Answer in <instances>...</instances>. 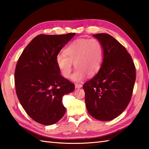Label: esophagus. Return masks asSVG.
<instances>
[{"label":"esophagus","instance_id":"34e87169","mask_svg":"<svg viewBox=\"0 0 149 149\" xmlns=\"http://www.w3.org/2000/svg\"><path fill=\"white\" fill-rule=\"evenodd\" d=\"M82 86H83V85H82L81 84H79V83H75V88H77V89L81 88Z\"/></svg>","mask_w":149,"mask_h":149}]
</instances>
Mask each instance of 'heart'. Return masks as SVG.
Listing matches in <instances>:
<instances>
[{"instance_id":"obj_1","label":"heart","mask_w":149,"mask_h":149,"mask_svg":"<svg viewBox=\"0 0 149 149\" xmlns=\"http://www.w3.org/2000/svg\"><path fill=\"white\" fill-rule=\"evenodd\" d=\"M104 49L102 43L96 38L77 39L66 47L65 53H59L56 63L63 76H71L73 63L75 72L72 79L81 81L86 74L93 75L98 72L102 63Z\"/></svg>"}]
</instances>
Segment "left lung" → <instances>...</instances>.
I'll return each mask as SVG.
<instances>
[{
    "instance_id": "1",
    "label": "left lung",
    "mask_w": 149,
    "mask_h": 149,
    "mask_svg": "<svg viewBox=\"0 0 149 149\" xmlns=\"http://www.w3.org/2000/svg\"><path fill=\"white\" fill-rule=\"evenodd\" d=\"M93 36L102 43L103 62L99 72L85 83V103L88 113L97 120L109 121L127 107L136 80V68L131 55L108 34Z\"/></svg>"
}]
</instances>
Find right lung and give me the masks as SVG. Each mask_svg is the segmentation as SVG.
Returning <instances> with one entry per match:
<instances>
[{
    "instance_id": "obj_1",
    "label": "right lung",
    "mask_w": 149,
    "mask_h": 149,
    "mask_svg": "<svg viewBox=\"0 0 149 149\" xmlns=\"http://www.w3.org/2000/svg\"><path fill=\"white\" fill-rule=\"evenodd\" d=\"M75 34H40L18 60L15 72L18 99L27 115L42 125H52L64 116L63 96L74 90V84L60 75L56 57Z\"/></svg>"
}]
</instances>
